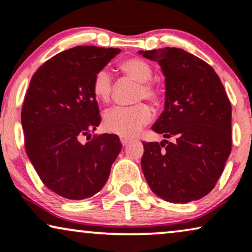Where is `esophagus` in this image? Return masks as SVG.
I'll use <instances>...</instances> for the list:
<instances>
[{
    "mask_svg": "<svg viewBox=\"0 0 252 252\" xmlns=\"http://www.w3.org/2000/svg\"><path fill=\"white\" fill-rule=\"evenodd\" d=\"M132 141V140H130L129 138H126V136H120V142H122V145L125 147V146H127L128 145V143Z\"/></svg>",
    "mask_w": 252,
    "mask_h": 252,
    "instance_id": "34e87169",
    "label": "esophagus"
}]
</instances>
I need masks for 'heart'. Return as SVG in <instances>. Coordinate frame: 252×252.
I'll return each mask as SVG.
<instances>
[{"instance_id":"heart-1","label":"heart","mask_w":252,"mask_h":252,"mask_svg":"<svg viewBox=\"0 0 252 252\" xmlns=\"http://www.w3.org/2000/svg\"><path fill=\"white\" fill-rule=\"evenodd\" d=\"M118 68L125 76L139 82L135 100L146 98L156 105L161 103L162 89L158 83L152 80L153 69L148 62L140 58H129L120 62ZM91 90L97 100L102 103L110 102L113 82L109 71L99 69L94 73L91 81ZM152 119L153 110L147 104L139 103L130 106L111 107L104 114L103 125L107 132L132 138Z\"/></svg>"}]
</instances>
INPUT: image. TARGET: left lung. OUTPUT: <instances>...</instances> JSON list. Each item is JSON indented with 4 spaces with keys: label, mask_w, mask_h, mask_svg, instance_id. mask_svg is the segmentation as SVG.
Returning a JSON list of instances; mask_svg holds the SVG:
<instances>
[{
    "label": "left lung",
    "mask_w": 252,
    "mask_h": 252,
    "mask_svg": "<svg viewBox=\"0 0 252 252\" xmlns=\"http://www.w3.org/2000/svg\"><path fill=\"white\" fill-rule=\"evenodd\" d=\"M165 76L164 110L152 128L165 139L142 142V172L169 202L198 200L213 190L231 152V104L204 60L175 47L139 51Z\"/></svg>",
    "instance_id": "left-lung-1"
}]
</instances>
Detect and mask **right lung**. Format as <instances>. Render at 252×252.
<instances>
[{
    "mask_svg": "<svg viewBox=\"0 0 252 252\" xmlns=\"http://www.w3.org/2000/svg\"><path fill=\"white\" fill-rule=\"evenodd\" d=\"M119 53L76 46L54 55L31 78L21 116L26 154L45 186L66 199L82 200L102 190L122 150L116 134L80 141L100 123L94 75Z\"/></svg>",
    "mask_w": 252,
    "mask_h": 252,
    "instance_id": "1",
    "label": "right lung"
}]
</instances>
